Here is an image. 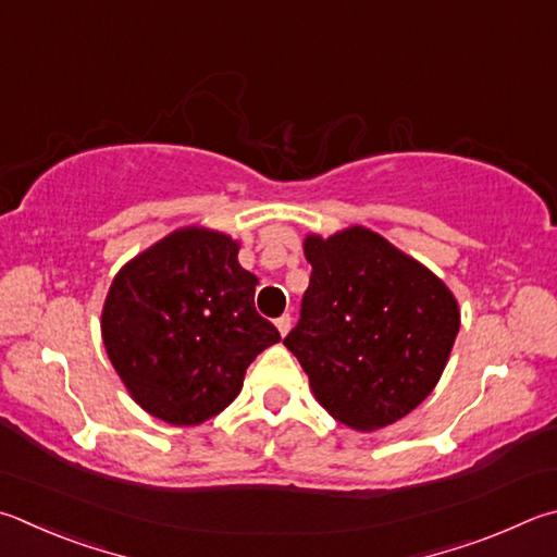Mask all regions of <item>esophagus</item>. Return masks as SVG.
<instances>
[{"label":"esophagus","mask_w":557,"mask_h":557,"mask_svg":"<svg viewBox=\"0 0 557 557\" xmlns=\"http://www.w3.org/2000/svg\"><path fill=\"white\" fill-rule=\"evenodd\" d=\"M275 326H277V331L282 333V336H287L289 329H292V317H289V313H285V317H280L275 321Z\"/></svg>","instance_id":"1"}]
</instances>
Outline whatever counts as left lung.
<instances>
[{"instance_id": "1", "label": "left lung", "mask_w": 557, "mask_h": 557, "mask_svg": "<svg viewBox=\"0 0 557 557\" xmlns=\"http://www.w3.org/2000/svg\"><path fill=\"white\" fill-rule=\"evenodd\" d=\"M309 287L285 346L333 419L356 431L399 421L443 375L460 309L429 268L366 226L307 236Z\"/></svg>"}]
</instances>
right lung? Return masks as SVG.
<instances>
[{
	"mask_svg": "<svg viewBox=\"0 0 557 557\" xmlns=\"http://www.w3.org/2000/svg\"><path fill=\"white\" fill-rule=\"evenodd\" d=\"M256 285L236 240L199 226L173 231L119 270L102 338L140 409L197 426L238 397L250 362L280 341L256 311Z\"/></svg>",
	"mask_w": 557,
	"mask_h": 557,
	"instance_id": "1",
	"label": "right lung"
}]
</instances>
